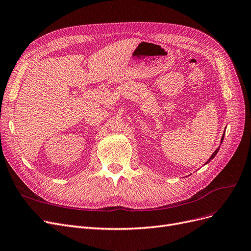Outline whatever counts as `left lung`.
<instances>
[{"instance_id":"1","label":"left lung","mask_w":251,"mask_h":251,"mask_svg":"<svg viewBox=\"0 0 251 251\" xmlns=\"http://www.w3.org/2000/svg\"><path fill=\"white\" fill-rule=\"evenodd\" d=\"M224 137H225V133H224V134H222V137H221V141H220V145L222 144V142H224ZM219 148H220V147H219ZM219 148H217V149L215 150V152H214V153H213V154L211 155V157H210V158L208 159V161H207V162H206L205 164L209 163V162H210V161H211V160H212L213 158H214V157L216 156V154H217V153H218V151H219Z\"/></svg>"}]
</instances>
